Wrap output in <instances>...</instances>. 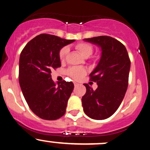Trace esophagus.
I'll return each instance as SVG.
<instances>
[{
    "label": "esophagus",
    "mask_w": 150,
    "mask_h": 150,
    "mask_svg": "<svg viewBox=\"0 0 150 150\" xmlns=\"http://www.w3.org/2000/svg\"><path fill=\"white\" fill-rule=\"evenodd\" d=\"M74 86H75V87H76V86L79 85V83H76V82L74 83Z\"/></svg>",
    "instance_id": "obj_1"
}]
</instances>
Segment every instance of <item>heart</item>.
I'll list each match as a JSON object with an SVG mask.
<instances>
[{
  "label": "heart",
  "instance_id": "1",
  "mask_svg": "<svg viewBox=\"0 0 150 150\" xmlns=\"http://www.w3.org/2000/svg\"><path fill=\"white\" fill-rule=\"evenodd\" d=\"M75 49L81 53L85 58H88L93 53L94 48L91 44L88 42H79L75 45ZM69 53V49L67 47H62L58 53V57L60 62H64L66 59V56ZM67 74L71 77L74 80H79L86 74V69L81 67H71L67 70Z\"/></svg>",
  "mask_w": 150,
  "mask_h": 150
}]
</instances>
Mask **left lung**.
I'll use <instances>...</instances> for the list:
<instances>
[{"instance_id":"left-lung-1","label":"left lung","mask_w":150,"mask_h":150,"mask_svg":"<svg viewBox=\"0 0 150 150\" xmlns=\"http://www.w3.org/2000/svg\"><path fill=\"white\" fill-rule=\"evenodd\" d=\"M101 48L99 64L89 75L90 81L97 83L93 90L85 83L86 92L82 97L83 110L94 120H104L112 115L121 104L129 84L131 61L126 47L110 36L84 39Z\"/></svg>"}]
</instances>
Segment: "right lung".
<instances>
[{
    "label": "right lung",
    "mask_w": 150,
    "mask_h": 150,
    "mask_svg": "<svg viewBox=\"0 0 150 150\" xmlns=\"http://www.w3.org/2000/svg\"><path fill=\"white\" fill-rule=\"evenodd\" d=\"M74 41L44 33L31 40L22 50L19 84L29 108L42 119L55 120L65 113L74 86L64 80L55 83L51 74L61 67L60 50Z\"/></svg>",
    "instance_id": "obj_1"
}]
</instances>
